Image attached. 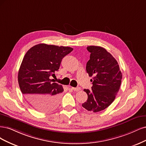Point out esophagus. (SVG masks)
Wrapping results in <instances>:
<instances>
[{
	"label": "esophagus",
	"instance_id": "1",
	"mask_svg": "<svg viewBox=\"0 0 146 146\" xmlns=\"http://www.w3.org/2000/svg\"><path fill=\"white\" fill-rule=\"evenodd\" d=\"M72 90H73L74 91L78 92V91L81 90V88H80V87H72Z\"/></svg>",
	"mask_w": 146,
	"mask_h": 146
}]
</instances>
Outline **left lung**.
I'll list each match as a JSON object with an SVG mask.
<instances>
[{
    "label": "left lung",
    "instance_id": "obj_1",
    "mask_svg": "<svg viewBox=\"0 0 146 146\" xmlns=\"http://www.w3.org/2000/svg\"><path fill=\"white\" fill-rule=\"evenodd\" d=\"M90 59L86 65V71L93 86L92 90L84 89L88 95L82 106L88 111L98 112L109 107L115 100L119 90L122 73L118 63L113 56L104 48L88 46Z\"/></svg>",
    "mask_w": 146,
    "mask_h": 146
}]
</instances>
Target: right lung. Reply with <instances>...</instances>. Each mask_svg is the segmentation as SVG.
I'll return each mask as SVG.
<instances>
[{
    "mask_svg": "<svg viewBox=\"0 0 146 146\" xmlns=\"http://www.w3.org/2000/svg\"><path fill=\"white\" fill-rule=\"evenodd\" d=\"M73 49L69 46L37 44L28 50L18 73V82L27 101L36 110L48 112L59 104L62 86L53 82L64 56Z\"/></svg>",
    "mask_w": 146,
    "mask_h": 146,
    "instance_id": "obj_1",
    "label": "right lung"
}]
</instances>
